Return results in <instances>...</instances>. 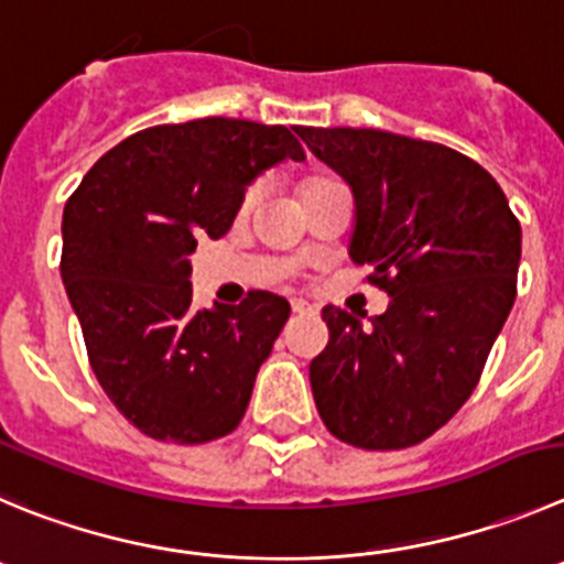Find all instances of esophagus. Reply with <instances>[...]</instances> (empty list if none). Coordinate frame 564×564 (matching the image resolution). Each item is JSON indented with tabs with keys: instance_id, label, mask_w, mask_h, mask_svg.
<instances>
[{
	"instance_id": "obj_1",
	"label": "esophagus",
	"mask_w": 564,
	"mask_h": 564,
	"mask_svg": "<svg viewBox=\"0 0 564 564\" xmlns=\"http://www.w3.org/2000/svg\"><path fill=\"white\" fill-rule=\"evenodd\" d=\"M292 312H294V314H314V306H312V303H308V300L294 297V300H292Z\"/></svg>"
}]
</instances>
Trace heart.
I'll return each mask as SVG.
<instances>
[{"label":"heart","instance_id":"obj_1","mask_svg":"<svg viewBox=\"0 0 564 564\" xmlns=\"http://www.w3.org/2000/svg\"><path fill=\"white\" fill-rule=\"evenodd\" d=\"M256 197H258V188H250V194H247L245 203H247V205H252V203H256Z\"/></svg>","mask_w":564,"mask_h":564}]
</instances>
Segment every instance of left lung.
<instances>
[{"label":"left lung","mask_w":564,"mask_h":564,"mask_svg":"<svg viewBox=\"0 0 564 564\" xmlns=\"http://www.w3.org/2000/svg\"><path fill=\"white\" fill-rule=\"evenodd\" d=\"M354 192L347 252L389 308L370 325L323 308L308 367L323 423L365 451L417 445L476 389L520 267V223L484 166L451 147L367 128H294Z\"/></svg>","instance_id":"obj_1"}]
</instances>
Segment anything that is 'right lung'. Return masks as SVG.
<instances>
[{"label": "right lung", "mask_w": 564, "mask_h": 564, "mask_svg": "<svg viewBox=\"0 0 564 564\" xmlns=\"http://www.w3.org/2000/svg\"><path fill=\"white\" fill-rule=\"evenodd\" d=\"M292 130L225 116L147 128L105 152L63 208L61 278L91 370L152 440L199 445L245 417L292 308L272 292L194 308L188 256L228 234L258 175L306 158Z\"/></svg>", "instance_id": "add662e5"}]
</instances>
